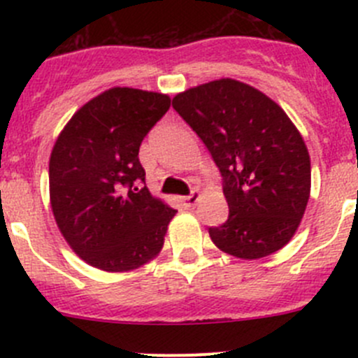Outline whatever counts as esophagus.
I'll use <instances>...</instances> for the list:
<instances>
[{
  "mask_svg": "<svg viewBox=\"0 0 358 358\" xmlns=\"http://www.w3.org/2000/svg\"><path fill=\"white\" fill-rule=\"evenodd\" d=\"M201 199V194L197 192V190H194L192 194H190V196H185V197H180V201L183 202V206H187V208H192L194 204H196L197 201Z\"/></svg>",
  "mask_w": 358,
  "mask_h": 358,
  "instance_id": "esophagus-1",
  "label": "esophagus"
}]
</instances>
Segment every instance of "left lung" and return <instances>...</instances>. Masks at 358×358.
<instances>
[{
  "label": "left lung",
  "instance_id": "8db88e82",
  "mask_svg": "<svg viewBox=\"0 0 358 358\" xmlns=\"http://www.w3.org/2000/svg\"><path fill=\"white\" fill-rule=\"evenodd\" d=\"M173 109L199 135L223 176L229 220L209 229L215 246L243 259L286 246L312 185L308 149L286 112L230 78L178 93Z\"/></svg>",
  "mask_w": 358,
  "mask_h": 358
}]
</instances>
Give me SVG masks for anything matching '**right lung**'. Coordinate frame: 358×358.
Wrapping results in <instances>:
<instances>
[{"mask_svg": "<svg viewBox=\"0 0 358 358\" xmlns=\"http://www.w3.org/2000/svg\"><path fill=\"white\" fill-rule=\"evenodd\" d=\"M164 93L115 88L86 102L50 156V204L60 234L88 265L129 272L159 255L175 209L145 187L140 143L166 114Z\"/></svg>", "mask_w": 358, "mask_h": 358, "instance_id": "obj_1", "label": "right lung"}]
</instances>
